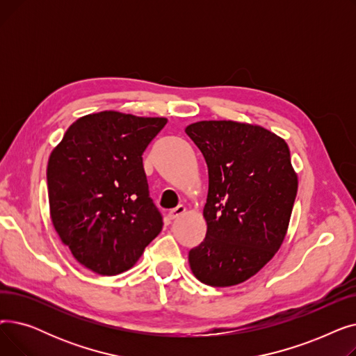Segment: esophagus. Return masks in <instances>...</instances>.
<instances>
[{
  "mask_svg": "<svg viewBox=\"0 0 356 356\" xmlns=\"http://www.w3.org/2000/svg\"><path fill=\"white\" fill-rule=\"evenodd\" d=\"M184 211H186V208L183 207V204H179V207L173 208L170 212H168V213H167V216H168V219H175V218L180 216L181 213H184Z\"/></svg>",
  "mask_w": 356,
  "mask_h": 356,
  "instance_id": "esophagus-1",
  "label": "esophagus"
}]
</instances>
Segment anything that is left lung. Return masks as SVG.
<instances>
[{"mask_svg": "<svg viewBox=\"0 0 356 356\" xmlns=\"http://www.w3.org/2000/svg\"><path fill=\"white\" fill-rule=\"evenodd\" d=\"M186 134L204 157L209 191L207 236L189 251L202 283L229 287L263 268L282 247L297 176L290 149L268 129L234 121H200Z\"/></svg>", "mask_w": 356, "mask_h": 356, "instance_id": "left-lung-1", "label": "left lung"}]
</instances>
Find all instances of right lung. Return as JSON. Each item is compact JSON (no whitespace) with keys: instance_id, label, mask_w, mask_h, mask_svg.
I'll use <instances>...</instances> for the list:
<instances>
[{"instance_id":"right-lung-1","label":"right lung","mask_w":356,"mask_h":356,"mask_svg":"<svg viewBox=\"0 0 356 356\" xmlns=\"http://www.w3.org/2000/svg\"><path fill=\"white\" fill-rule=\"evenodd\" d=\"M167 124L104 111L74 121L47 164L50 216L78 263L101 275L133 267L163 228L143 154Z\"/></svg>"}]
</instances>
